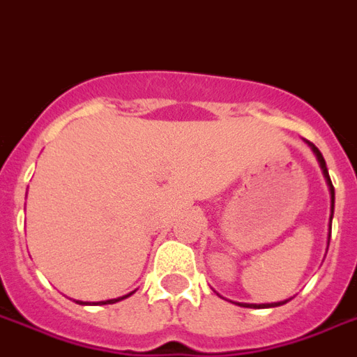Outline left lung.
<instances>
[{"instance_id": "left-lung-1", "label": "left lung", "mask_w": 357, "mask_h": 357, "mask_svg": "<svg viewBox=\"0 0 357 357\" xmlns=\"http://www.w3.org/2000/svg\"><path fill=\"white\" fill-rule=\"evenodd\" d=\"M306 144L312 147L314 155H316V158H318L319 166H321V172H324V176H326L327 179V185H329V191H331V219H333V210H335V189H333V183H331V178H329V172H327V166H326V160H324V157H321V153H319V149L316 147L314 144H310V142H306ZM329 229H331V225H329ZM329 238H331V232H329ZM287 301H280V303H265V305H248V303H242L240 306H248V308H271V306H280V305H286Z\"/></svg>"}]
</instances>
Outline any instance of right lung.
I'll list each match as a JSON object with an SVG mask.
<instances>
[{
  "instance_id": "add662e5",
  "label": "right lung",
  "mask_w": 357,
  "mask_h": 357,
  "mask_svg": "<svg viewBox=\"0 0 357 357\" xmlns=\"http://www.w3.org/2000/svg\"><path fill=\"white\" fill-rule=\"evenodd\" d=\"M134 293V291H132ZM132 293H128V295H125V297H119V299H109V301H100V303H83V301H77L79 305H113V303H117V301H123L126 299V297H130Z\"/></svg>"
}]
</instances>
